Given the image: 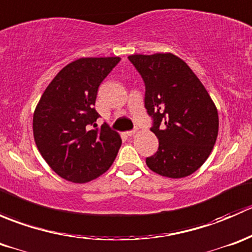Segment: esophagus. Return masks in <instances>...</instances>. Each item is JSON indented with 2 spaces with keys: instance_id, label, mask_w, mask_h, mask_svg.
I'll return each instance as SVG.
<instances>
[{
  "instance_id": "1",
  "label": "esophagus",
  "mask_w": 252,
  "mask_h": 252,
  "mask_svg": "<svg viewBox=\"0 0 252 252\" xmlns=\"http://www.w3.org/2000/svg\"><path fill=\"white\" fill-rule=\"evenodd\" d=\"M135 133H136V130H129V131H126V135H128V136H133Z\"/></svg>"
}]
</instances>
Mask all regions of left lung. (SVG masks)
Masks as SVG:
<instances>
[{
    "label": "left lung",
    "instance_id": "1",
    "mask_svg": "<svg viewBox=\"0 0 252 252\" xmlns=\"http://www.w3.org/2000/svg\"><path fill=\"white\" fill-rule=\"evenodd\" d=\"M128 58L145 81V107L154 118L151 131L159 142L156 154L146 158L147 167L173 179L192 174L217 140L215 102L191 68L173 53Z\"/></svg>",
    "mask_w": 252,
    "mask_h": 252
}]
</instances>
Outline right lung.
Segmentation results:
<instances>
[{
  "mask_svg": "<svg viewBox=\"0 0 252 252\" xmlns=\"http://www.w3.org/2000/svg\"><path fill=\"white\" fill-rule=\"evenodd\" d=\"M119 57L79 58L65 65L42 94L32 117L37 150L52 171L72 183L91 182L113 163L122 139L107 124L96 128L100 84ZM94 128H92V126Z\"/></svg>",
  "mask_w": 252,
  "mask_h": 252,
  "instance_id": "obj_1",
  "label": "right lung"
}]
</instances>
